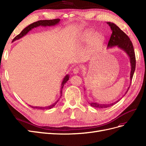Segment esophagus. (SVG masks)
Returning a JSON list of instances; mask_svg holds the SVG:
<instances>
[{"label": "esophagus", "instance_id": "34e87169", "mask_svg": "<svg viewBox=\"0 0 146 146\" xmlns=\"http://www.w3.org/2000/svg\"><path fill=\"white\" fill-rule=\"evenodd\" d=\"M79 71H80L79 67H76L74 68V69L73 70V73L74 74H76L79 73Z\"/></svg>", "mask_w": 146, "mask_h": 146}]
</instances>
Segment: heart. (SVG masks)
Masks as SVG:
<instances>
[{"instance_id":"b5f03b06","label":"heart","mask_w":146,"mask_h":146,"mask_svg":"<svg viewBox=\"0 0 146 146\" xmlns=\"http://www.w3.org/2000/svg\"><path fill=\"white\" fill-rule=\"evenodd\" d=\"M92 35V33H86L84 34L81 38V41L83 43H88L90 41V45L92 48H95L98 47L99 45H101L104 41V36L101 34L96 33L93 35L91 39H90ZM91 40H90V39Z\"/></svg>"}]
</instances>
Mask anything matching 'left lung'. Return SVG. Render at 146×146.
<instances>
[{
	"label": "left lung",
	"instance_id": "obj_1",
	"mask_svg": "<svg viewBox=\"0 0 146 146\" xmlns=\"http://www.w3.org/2000/svg\"><path fill=\"white\" fill-rule=\"evenodd\" d=\"M107 24H108L110 27L112 33L110 37V39L108 41V45H107V48H111L115 47V46H117L118 48L120 50H123L128 56L130 60V64H131V72H130V84L129 86L131 85V80L133 77V74L135 69V52L134 50L133 45L132 42L130 41L129 38L127 35L125 33H124L115 24H113L111 22H107ZM129 86L127 90L125 92L124 95L127 93V92L129 88ZM84 89L86 90V89L84 88ZM120 99L117 101L116 102H114L111 104H99L98 102H88L92 106L95 107V108H106L110 107L114 104L117 103Z\"/></svg>",
	"mask_w": 146,
	"mask_h": 146
}]
</instances>
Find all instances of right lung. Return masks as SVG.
<instances>
[{"mask_svg": "<svg viewBox=\"0 0 146 146\" xmlns=\"http://www.w3.org/2000/svg\"><path fill=\"white\" fill-rule=\"evenodd\" d=\"M60 21V19H51V20H40V21H38L37 22H35L33 24L29 25L28 27H27L26 28H25L24 29H23L21 33L18 34L17 36H15L13 40H12V42H14L15 41L18 40L20 38H22L24 36H25V35L27 34V33L28 32H29L31 30H32L33 28H36L38 27H52V26H54L56 25L57 24H59V22ZM69 79V75L67 74L65 77L64 78L62 83H61V89H60V98H61V96H62V89L63 88L64 85H65V83ZM60 98H58V99H57V101L55 102L54 104H52V105L48 106H44V107H40V106H31V108H33L34 109H36V110H49L51 109L52 108H53L54 106L58 102Z\"/></svg>", "mask_w": 146, "mask_h": 146, "instance_id": "1", "label": "right lung"}]
</instances>
